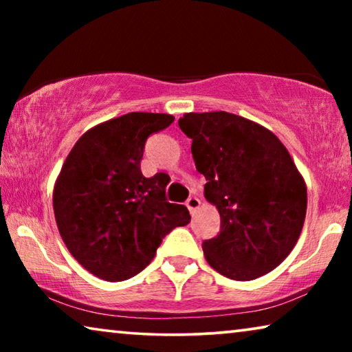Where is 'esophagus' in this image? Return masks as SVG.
<instances>
[{
    "instance_id": "1",
    "label": "esophagus",
    "mask_w": 352,
    "mask_h": 352,
    "mask_svg": "<svg viewBox=\"0 0 352 352\" xmlns=\"http://www.w3.org/2000/svg\"><path fill=\"white\" fill-rule=\"evenodd\" d=\"M186 206H188V210H189V212L192 214L195 210H197V208L200 206V200L197 199V197H190V199H188L186 200Z\"/></svg>"
}]
</instances>
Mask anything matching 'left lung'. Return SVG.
I'll return each instance as SVG.
<instances>
[{
  "instance_id": "8db88e82",
  "label": "left lung",
  "mask_w": 352,
  "mask_h": 352,
  "mask_svg": "<svg viewBox=\"0 0 352 352\" xmlns=\"http://www.w3.org/2000/svg\"><path fill=\"white\" fill-rule=\"evenodd\" d=\"M205 199L220 214V233L201 243L214 270L252 281L281 264L306 219L307 188L290 153L261 124L226 111L184 113Z\"/></svg>"
}]
</instances>
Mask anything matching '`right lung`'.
<instances>
[{"label":"right lung","instance_id":"1","mask_svg":"<svg viewBox=\"0 0 352 352\" xmlns=\"http://www.w3.org/2000/svg\"><path fill=\"white\" fill-rule=\"evenodd\" d=\"M174 116L133 111L83 133L58 174L52 206L65 245L94 276L124 281L151 264L163 237L189 223L186 206L166 200L168 175L146 178L148 136Z\"/></svg>","mask_w":352,"mask_h":352}]
</instances>
